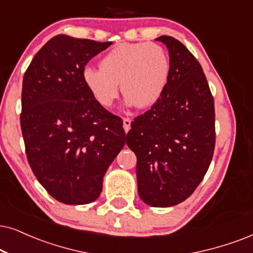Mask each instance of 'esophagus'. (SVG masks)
Returning a JSON list of instances; mask_svg holds the SVG:
<instances>
[{"label": "esophagus", "instance_id": "1", "mask_svg": "<svg viewBox=\"0 0 253 253\" xmlns=\"http://www.w3.org/2000/svg\"><path fill=\"white\" fill-rule=\"evenodd\" d=\"M123 123H124V129H125V132L128 133V130L130 129V119H128V118H124Z\"/></svg>", "mask_w": 253, "mask_h": 253}]
</instances>
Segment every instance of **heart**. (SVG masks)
Masks as SVG:
<instances>
[{
	"label": "heart",
	"instance_id": "heart-1",
	"mask_svg": "<svg viewBox=\"0 0 253 253\" xmlns=\"http://www.w3.org/2000/svg\"><path fill=\"white\" fill-rule=\"evenodd\" d=\"M100 69L85 68L83 81L101 106L111 107L119 95V83L127 106H153L167 87L170 63L156 43H120L101 58Z\"/></svg>",
	"mask_w": 253,
	"mask_h": 253
}]
</instances>
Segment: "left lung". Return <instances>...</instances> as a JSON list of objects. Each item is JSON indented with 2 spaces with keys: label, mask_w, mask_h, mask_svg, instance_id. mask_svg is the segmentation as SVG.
I'll return each mask as SVG.
<instances>
[{
  "label": "left lung",
  "mask_w": 253,
  "mask_h": 253,
  "mask_svg": "<svg viewBox=\"0 0 253 253\" xmlns=\"http://www.w3.org/2000/svg\"><path fill=\"white\" fill-rule=\"evenodd\" d=\"M167 46L170 75L162 97L130 124L126 143L136 155L137 193L146 204L167 208L194 193L215 149V106L202 66L181 42Z\"/></svg>",
  "instance_id": "obj_1"
}]
</instances>
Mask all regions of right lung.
Here are the masks:
<instances>
[{"label": "right lung", "instance_id": "1", "mask_svg": "<svg viewBox=\"0 0 253 253\" xmlns=\"http://www.w3.org/2000/svg\"><path fill=\"white\" fill-rule=\"evenodd\" d=\"M112 42L52 37L31 60L22 88L21 128L38 182L64 204H88L126 142L123 120L105 110L83 81L89 59Z\"/></svg>", "mask_w": 253, "mask_h": 253}]
</instances>
